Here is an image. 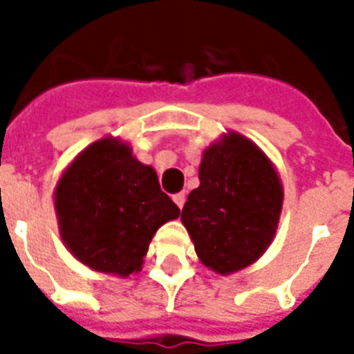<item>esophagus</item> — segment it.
I'll return each mask as SVG.
<instances>
[{
    "instance_id": "obj_1",
    "label": "esophagus",
    "mask_w": 354,
    "mask_h": 354,
    "mask_svg": "<svg viewBox=\"0 0 354 354\" xmlns=\"http://www.w3.org/2000/svg\"><path fill=\"white\" fill-rule=\"evenodd\" d=\"M172 199H174V203L178 205V208H184V205H185V193L184 192L176 193V195H174Z\"/></svg>"
}]
</instances>
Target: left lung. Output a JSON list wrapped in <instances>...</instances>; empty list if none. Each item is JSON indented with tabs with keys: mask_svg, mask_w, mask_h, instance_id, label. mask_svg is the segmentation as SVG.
Returning a JSON list of instances; mask_svg holds the SVG:
<instances>
[{
	"mask_svg": "<svg viewBox=\"0 0 354 354\" xmlns=\"http://www.w3.org/2000/svg\"><path fill=\"white\" fill-rule=\"evenodd\" d=\"M199 180L182 208L199 260L222 274L250 266L271 245L281 216L273 165L250 140L230 134L205 151Z\"/></svg>",
	"mask_w": 354,
	"mask_h": 354,
	"instance_id": "left-lung-1",
	"label": "left lung"
}]
</instances>
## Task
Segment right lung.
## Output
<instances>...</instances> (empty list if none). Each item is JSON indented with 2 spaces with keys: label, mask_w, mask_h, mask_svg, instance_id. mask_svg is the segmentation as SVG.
<instances>
[{
  "label": "right lung",
  "mask_w": 354,
  "mask_h": 354,
  "mask_svg": "<svg viewBox=\"0 0 354 354\" xmlns=\"http://www.w3.org/2000/svg\"><path fill=\"white\" fill-rule=\"evenodd\" d=\"M60 235L70 252L102 273L140 271L149 241L180 208L131 147L102 138L77 155L55 193Z\"/></svg>",
  "instance_id": "1"
}]
</instances>
